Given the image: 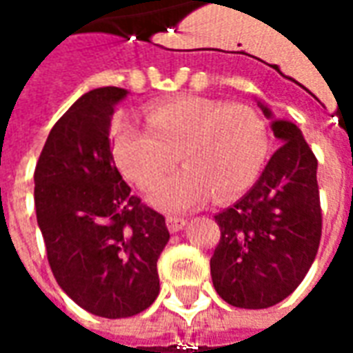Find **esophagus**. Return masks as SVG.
Segmentation results:
<instances>
[{
    "mask_svg": "<svg viewBox=\"0 0 353 353\" xmlns=\"http://www.w3.org/2000/svg\"><path fill=\"white\" fill-rule=\"evenodd\" d=\"M185 225H187V219H183V217H176V215L166 217V227H168L170 232H179Z\"/></svg>",
    "mask_w": 353,
    "mask_h": 353,
    "instance_id": "1",
    "label": "esophagus"
}]
</instances>
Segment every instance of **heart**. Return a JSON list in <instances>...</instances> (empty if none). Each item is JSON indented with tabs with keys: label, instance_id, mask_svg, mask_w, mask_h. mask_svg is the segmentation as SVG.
I'll use <instances>...</instances> for the list:
<instances>
[{
	"label": "heart",
	"instance_id": "b5f03b06",
	"mask_svg": "<svg viewBox=\"0 0 353 353\" xmlns=\"http://www.w3.org/2000/svg\"><path fill=\"white\" fill-rule=\"evenodd\" d=\"M113 154L139 189L159 183L179 154L185 168L164 179L151 202L166 212H189L214 194L229 200L252 187L268 154V130L263 117L244 103L179 98L154 105L147 126L123 119Z\"/></svg>",
	"mask_w": 353,
	"mask_h": 353
}]
</instances>
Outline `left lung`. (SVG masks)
Wrapping results in <instances>:
<instances>
[{
	"instance_id": "left-lung-1",
	"label": "left lung",
	"mask_w": 353,
	"mask_h": 353,
	"mask_svg": "<svg viewBox=\"0 0 353 353\" xmlns=\"http://www.w3.org/2000/svg\"><path fill=\"white\" fill-rule=\"evenodd\" d=\"M270 119L280 149L244 196L215 215L221 240L210 261L225 303L259 310L289 296L316 259L321 238L318 161L291 121Z\"/></svg>"
}]
</instances>
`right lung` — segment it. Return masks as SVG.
<instances>
[{"label": "right lung", "mask_w": 353, "mask_h": 353, "mask_svg": "<svg viewBox=\"0 0 353 353\" xmlns=\"http://www.w3.org/2000/svg\"><path fill=\"white\" fill-rule=\"evenodd\" d=\"M128 90L94 88L52 126L35 166V214L50 270L81 308L130 318L159 296L157 261L170 232L132 196L111 153V119Z\"/></svg>", "instance_id": "add662e5"}]
</instances>
